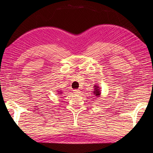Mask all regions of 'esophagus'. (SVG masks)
Instances as JSON below:
<instances>
[{"label": "esophagus", "instance_id": "obj_1", "mask_svg": "<svg viewBox=\"0 0 153 153\" xmlns=\"http://www.w3.org/2000/svg\"><path fill=\"white\" fill-rule=\"evenodd\" d=\"M73 92L75 94H78L79 93H80V91L79 89H75V90H73Z\"/></svg>", "mask_w": 153, "mask_h": 153}]
</instances>
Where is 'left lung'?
Segmentation results:
<instances>
[{
	"instance_id": "left-lung-1",
	"label": "left lung",
	"mask_w": 153,
	"mask_h": 153,
	"mask_svg": "<svg viewBox=\"0 0 153 153\" xmlns=\"http://www.w3.org/2000/svg\"><path fill=\"white\" fill-rule=\"evenodd\" d=\"M94 89L93 91V94L95 96V97H100L101 94V92H100V87L98 85H94Z\"/></svg>"
}]
</instances>
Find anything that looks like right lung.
<instances>
[{"instance_id":"1","label":"right lung","mask_w":153,"mask_h":153,"mask_svg":"<svg viewBox=\"0 0 153 153\" xmlns=\"http://www.w3.org/2000/svg\"><path fill=\"white\" fill-rule=\"evenodd\" d=\"M57 92H58L57 94H62V91H57Z\"/></svg>"}]
</instances>
